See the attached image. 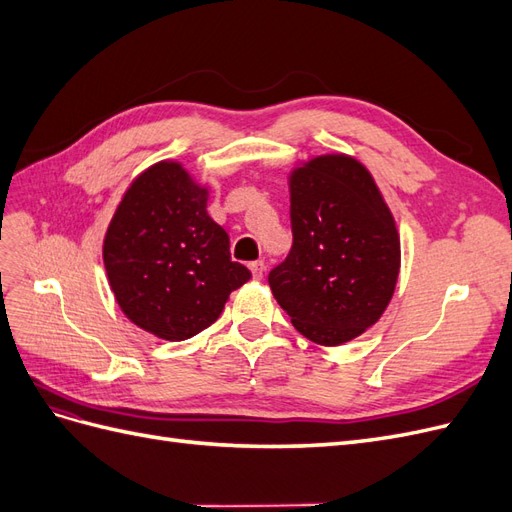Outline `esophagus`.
I'll use <instances>...</instances> for the list:
<instances>
[{"instance_id": "esophagus-1", "label": "esophagus", "mask_w": 512, "mask_h": 512, "mask_svg": "<svg viewBox=\"0 0 512 512\" xmlns=\"http://www.w3.org/2000/svg\"><path fill=\"white\" fill-rule=\"evenodd\" d=\"M250 271L254 275V280H262V275H265V262H262V260L250 262Z\"/></svg>"}]
</instances>
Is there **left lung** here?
<instances>
[{
    "mask_svg": "<svg viewBox=\"0 0 512 512\" xmlns=\"http://www.w3.org/2000/svg\"><path fill=\"white\" fill-rule=\"evenodd\" d=\"M292 250L269 273L292 327L320 346L363 335L389 307L401 267L393 213L363 162L320 153L288 173Z\"/></svg>",
    "mask_w": 512,
    "mask_h": 512,
    "instance_id": "8db88e82",
    "label": "left lung"
}]
</instances>
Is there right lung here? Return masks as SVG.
<instances>
[{"mask_svg":"<svg viewBox=\"0 0 512 512\" xmlns=\"http://www.w3.org/2000/svg\"><path fill=\"white\" fill-rule=\"evenodd\" d=\"M207 200L209 185L183 162L160 160L134 177L104 235V269L121 312L168 342L211 327L230 292L252 277L230 260Z\"/></svg>","mask_w":512,"mask_h":512,"instance_id":"1","label":"right lung"}]
</instances>
